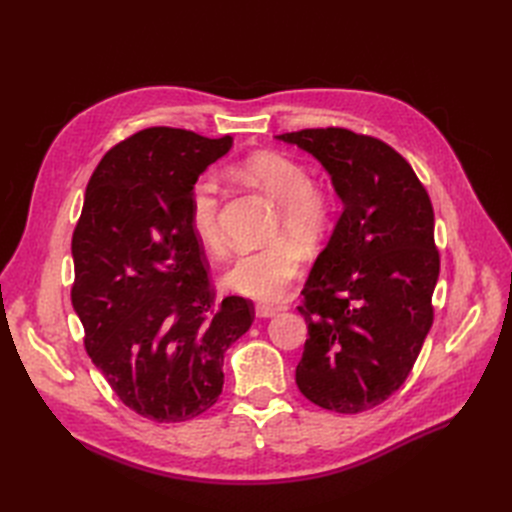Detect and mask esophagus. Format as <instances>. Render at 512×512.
I'll use <instances>...</instances> for the list:
<instances>
[{
    "label": "esophagus",
    "mask_w": 512,
    "mask_h": 512,
    "mask_svg": "<svg viewBox=\"0 0 512 512\" xmlns=\"http://www.w3.org/2000/svg\"><path fill=\"white\" fill-rule=\"evenodd\" d=\"M277 312H280V307L265 305V303L256 305V318H273Z\"/></svg>",
    "instance_id": "34e87169"
}]
</instances>
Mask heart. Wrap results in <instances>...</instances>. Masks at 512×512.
I'll list each match as a JSON object with an SVG mask.
<instances>
[{"label":"heart","instance_id":"b5f03b06","mask_svg":"<svg viewBox=\"0 0 512 512\" xmlns=\"http://www.w3.org/2000/svg\"><path fill=\"white\" fill-rule=\"evenodd\" d=\"M241 173L280 205L277 232H288L297 241L312 245L329 230L335 200L331 192L316 188L307 168L282 153L262 151L241 162ZM220 181L213 173L198 177L190 194V224L205 250L222 254L224 235L220 226ZM301 247L288 237L275 239L258 250L243 252L224 273L228 290L258 301L282 297L286 286L301 269Z\"/></svg>","mask_w":512,"mask_h":512}]
</instances>
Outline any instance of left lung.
<instances>
[{"mask_svg":"<svg viewBox=\"0 0 512 512\" xmlns=\"http://www.w3.org/2000/svg\"><path fill=\"white\" fill-rule=\"evenodd\" d=\"M275 138L318 160L344 205L301 290L297 386L320 408L363 412L404 384L431 329L440 275L431 200L378 138L344 128Z\"/></svg>","mask_w":512,"mask_h":512,"instance_id":"left-lung-1","label":"left lung"}]
</instances>
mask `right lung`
I'll list each match as a JSON object with an SVG mask.
<instances>
[{
	"label": "right lung",
	"instance_id": "1",
	"mask_svg": "<svg viewBox=\"0 0 512 512\" xmlns=\"http://www.w3.org/2000/svg\"><path fill=\"white\" fill-rule=\"evenodd\" d=\"M230 147V136L136 132L96 166L74 228L72 305L87 354L123 404L158 423L218 401L224 352L254 320L243 297L213 301L190 224L196 179Z\"/></svg>",
	"mask_w": 512,
	"mask_h": 512
}]
</instances>
